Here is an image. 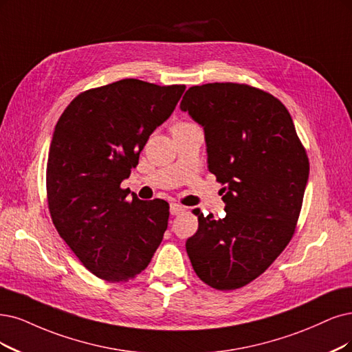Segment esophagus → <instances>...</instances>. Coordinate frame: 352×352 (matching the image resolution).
I'll list each match as a JSON object with an SVG mask.
<instances>
[{"mask_svg": "<svg viewBox=\"0 0 352 352\" xmlns=\"http://www.w3.org/2000/svg\"><path fill=\"white\" fill-rule=\"evenodd\" d=\"M187 209L184 206H181L178 203H171L169 204V212H171L173 216H178V214H183Z\"/></svg>", "mask_w": 352, "mask_h": 352, "instance_id": "obj_1", "label": "esophagus"}]
</instances>
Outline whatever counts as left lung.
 I'll return each mask as SVG.
<instances>
[{
  "label": "left lung",
  "instance_id": "8db88e82",
  "mask_svg": "<svg viewBox=\"0 0 352 352\" xmlns=\"http://www.w3.org/2000/svg\"><path fill=\"white\" fill-rule=\"evenodd\" d=\"M204 130L207 164L223 187L226 216L200 210L186 242L201 281L217 290L251 283L290 242L309 179V161L283 102L245 84L188 88L179 104Z\"/></svg>",
  "mask_w": 352,
  "mask_h": 352
}]
</instances>
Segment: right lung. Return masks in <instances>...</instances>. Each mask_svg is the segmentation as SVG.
<instances>
[{"mask_svg": "<svg viewBox=\"0 0 352 352\" xmlns=\"http://www.w3.org/2000/svg\"><path fill=\"white\" fill-rule=\"evenodd\" d=\"M186 85L133 80L75 97L55 126L46 190L60 238L98 278L129 281L148 267L168 228L169 206L120 188L153 130L173 114Z\"/></svg>", "mask_w": 352, "mask_h": 352, "instance_id": "obj_1", "label": "right lung"}]
</instances>
